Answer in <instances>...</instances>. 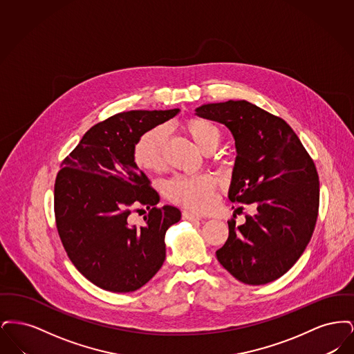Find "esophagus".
Segmentation results:
<instances>
[{"label": "esophagus", "instance_id": "1", "mask_svg": "<svg viewBox=\"0 0 354 354\" xmlns=\"http://www.w3.org/2000/svg\"><path fill=\"white\" fill-rule=\"evenodd\" d=\"M183 219L189 220V221H196V220L202 219V216H199V215H195V214H192V212H188V211H183Z\"/></svg>", "mask_w": 354, "mask_h": 354}]
</instances>
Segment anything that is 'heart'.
<instances>
[{
	"instance_id": "heart-1",
	"label": "heart",
	"mask_w": 354,
	"mask_h": 354,
	"mask_svg": "<svg viewBox=\"0 0 354 354\" xmlns=\"http://www.w3.org/2000/svg\"><path fill=\"white\" fill-rule=\"evenodd\" d=\"M179 129L204 153L215 151L219 146L221 134L218 126L211 120L189 117L179 123ZM165 131L152 129L142 135L134 146L133 158L139 169L149 172H159L165 167ZM218 185L215 176L202 174L195 176H176L169 180L165 192L169 202L183 205L192 211H205L214 203Z\"/></svg>"
}]
</instances>
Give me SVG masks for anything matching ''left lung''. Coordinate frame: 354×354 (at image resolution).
<instances>
[{"instance_id":"8db88e82","label":"left lung","mask_w":354,"mask_h":354,"mask_svg":"<svg viewBox=\"0 0 354 354\" xmlns=\"http://www.w3.org/2000/svg\"><path fill=\"white\" fill-rule=\"evenodd\" d=\"M196 115L231 130L237 156L228 198L256 207L241 225L228 220L216 257L244 284L270 283L295 266L313 235L320 203L313 159L284 119L250 102L203 104Z\"/></svg>"}]
</instances>
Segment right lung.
Masks as SVG:
<instances>
[{"instance_id":"right-lung-1","label":"right lung","mask_w":354,"mask_h":354,"mask_svg":"<svg viewBox=\"0 0 354 354\" xmlns=\"http://www.w3.org/2000/svg\"><path fill=\"white\" fill-rule=\"evenodd\" d=\"M178 113L133 110L94 124L57 174L58 235L75 268L104 290L134 292L163 266L165 235L180 211L155 207L159 195L136 167L133 151L142 135ZM139 205L151 209L147 223L130 226L128 218Z\"/></svg>"}]
</instances>
